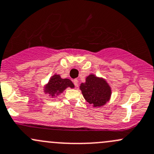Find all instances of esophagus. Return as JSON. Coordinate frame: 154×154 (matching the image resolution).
I'll use <instances>...</instances> for the list:
<instances>
[{"instance_id":"34e87169","label":"esophagus","mask_w":154,"mask_h":154,"mask_svg":"<svg viewBox=\"0 0 154 154\" xmlns=\"http://www.w3.org/2000/svg\"><path fill=\"white\" fill-rule=\"evenodd\" d=\"M73 84H74V85H75V87L79 86V80H78V79H74V80H73Z\"/></svg>"}]
</instances>
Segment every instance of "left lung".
Here are the masks:
<instances>
[{
  "label": "left lung",
  "instance_id": "obj_1",
  "mask_svg": "<svg viewBox=\"0 0 154 154\" xmlns=\"http://www.w3.org/2000/svg\"><path fill=\"white\" fill-rule=\"evenodd\" d=\"M80 89L84 98L94 107L104 105L111 94L110 86L107 82L93 75L87 78L86 82L81 85Z\"/></svg>",
  "mask_w": 154,
  "mask_h": 154
}]
</instances>
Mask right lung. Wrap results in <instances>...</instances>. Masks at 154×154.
<instances>
[{
	"label": "right lung",
	"mask_w": 154,
	"mask_h": 154,
	"mask_svg": "<svg viewBox=\"0 0 154 154\" xmlns=\"http://www.w3.org/2000/svg\"><path fill=\"white\" fill-rule=\"evenodd\" d=\"M68 87L71 88H74V85L69 79H63L60 77V75H55L49 82L45 91L48 92L52 96H54L55 94L62 93Z\"/></svg>",
	"instance_id": "right-lung-1"
}]
</instances>
